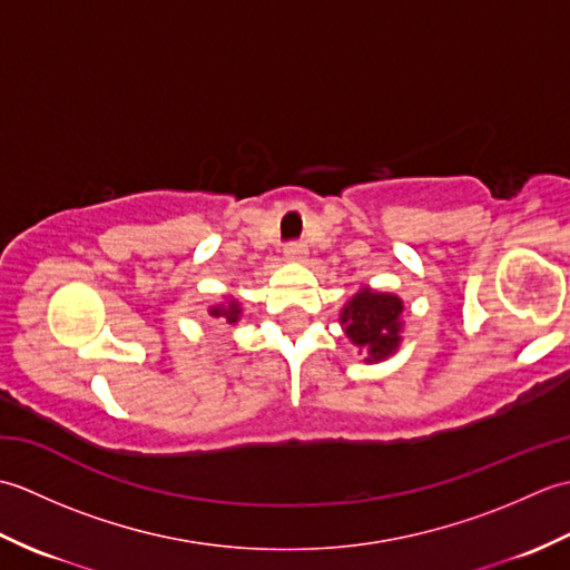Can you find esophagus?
<instances>
[{
  "instance_id": "esophagus-1",
  "label": "esophagus",
  "mask_w": 570,
  "mask_h": 570,
  "mask_svg": "<svg viewBox=\"0 0 570 570\" xmlns=\"http://www.w3.org/2000/svg\"><path fill=\"white\" fill-rule=\"evenodd\" d=\"M306 245L301 239H292L284 245V259L286 262H304Z\"/></svg>"
}]
</instances>
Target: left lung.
Here are the masks:
<instances>
[{
    "instance_id": "1",
    "label": "left lung",
    "mask_w": 570,
    "mask_h": 570,
    "mask_svg": "<svg viewBox=\"0 0 570 570\" xmlns=\"http://www.w3.org/2000/svg\"><path fill=\"white\" fill-rule=\"evenodd\" d=\"M402 311L404 306L396 296L362 288L343 308L341 321L350 341L367 353V362H377L390 357L402 341Z\"/></svg>"
}]
</instances>
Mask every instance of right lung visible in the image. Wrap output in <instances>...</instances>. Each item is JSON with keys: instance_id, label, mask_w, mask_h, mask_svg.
Here are the masks:
<instances>
[{"instance_id": "right-lung-1", "label": "right lung", "mask_w": 570, "mask_h": 570, "mask_svg": "<svg viewBox=\"0 0 570 570\" xmlns=\"http://www.w3.org/2000/svg\"><path fill=\"white\" fill-rule=\"evenodd\" d=\"M210 316H223L227 323H235L237 318H239V306L235 304V301H233V304H229V306H217V308H210Z\"/></svg>"}]
</instances>
